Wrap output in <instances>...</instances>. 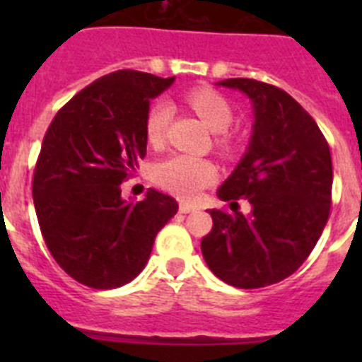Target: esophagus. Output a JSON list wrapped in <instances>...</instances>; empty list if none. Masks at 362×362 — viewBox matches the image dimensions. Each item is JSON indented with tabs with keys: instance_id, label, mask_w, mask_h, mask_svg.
<instances>
[{
	"instance_id": "1",
	"label": "esophagus",
	"mask_w": 362,
	"mask_h": 362,
	"mask_svg": "<svg viewBox=\"0 0 362 362\" xmlns=\"http://www.w3.org/2000/svg\"><path fill=\"white\" fill-rule=\"evenodd\" d=\"M196 210H199L197 204L187 203V201H181V203H179V212L181 214H190V212H196Z\"/></svg>"
}]
</instances>
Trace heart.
<instances>
[{"mask_svg":"<svg viewBox=\"0 0 362 362\" xmlns=\"http://www.w3.org/2000/svg\"><path fill=\"white\" fill-rule=\"evenodd\" d=\"M190 107L196 110L212 132H226L233 121L230 103L221 94L210 88H196L187 95ZM174 114L168 101H158L150 107L145 117V136L150 145H161L166 129ZM153 177L163 188L179 197H196L204 187L214 183L217 170L212 161L192 156V153H172L153 168Z\"/></svg>","mask_w":362,"mask_h":362,"instance_id":"1","label":"heart"}]
</instances>
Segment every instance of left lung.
<instances>
[{
  "label": "left lung",
  "mask_w": 362,
  "mask_h": 362,
  "mask_svg": "<svg viewBox=\"0 0 362 362\" xmlns=\"http://www.w3.org/2000/svg\"><path fill=\"white\" fill-rule=\"evenodd\" d=\"M250 99L254 124L246 152L221 201L233 214L210 210L212 232L201 241L210 270L235 288H263L292 276L321 238L332 204L330 146L317 123L277 86L232 78L216 83ZM251 203L237 212V199Z\"/></svg>",
  "instance_id": "obj_1"
}]
</instances>
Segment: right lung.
Instances as JSON below:
<instances>
[{
  "mask_svg": "<svg viewBox=\"0 0 362 362\" xmlns=\"http://www.w3.org/2000/svg\"><path fill=\"white\" fill-rule=\"evenodd\" d=\"M175 78L117 70L95 79L57 112L45 134L32 197L45 245L81 284L108 290L145 268L177 201L150 188L121 197V183L146 153L150 101Z\"/></svg>",
  "mask_w": 362,
  "mask_h": 362,
  "instance_id": "add662e5",
  "label": "right lung"
}]
</instances>
